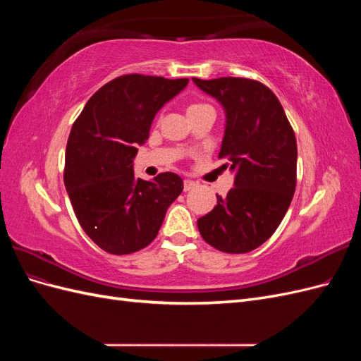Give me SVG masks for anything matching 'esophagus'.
<instances>
[{"label": "esophagus", "instance_id": "esophagus-1", "mask_svg": "<svg viewBox=\"0 0 361 361\" xmlns=\"http://www.w3.org/2000/svg\"><path fill=\"white\" fill-rule=\"evenodd\" d=\"M195 187V182H192V180H190V179H185L183 180V190L185 191H190V190H192Z\"/></svg>", "mask_w": 361, "mask_h": 361}]
</instances>
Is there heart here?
Here are the masks:
<instances>
[{"mask_svg":"<svg viewBox=\"0 0 361 361\" xmlns=\"http://www.w3.org/2000/svg\"><path fill=\"white\" fill-rule=\"evenodd\" d=\"M203 106H209V105H206V104H192V105H190L188 110H197V108H203Z\"/></svg>","mask_w":361,"mask_h":361,"instance_id":"1","label":"heart"}]
</instances>
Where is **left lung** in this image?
<instances>
[{"instance_id": "1", "label": "left lung", "mask_w": 361, "mask_h": 361, "mask_svg": "<svg viewBox=\"0 0 361 361\" xmlns=\"http://www.w3.org/2000/svg\"><path fill=\"white\" fill-rule=\"evenodd\" d=\"M221 104L226 128L218 158L235 187L197 220L204 241L224 253H248L277 231L297 185V140L285 110L267 85L248 78H192Z\"/></svg>"}]
</instances>
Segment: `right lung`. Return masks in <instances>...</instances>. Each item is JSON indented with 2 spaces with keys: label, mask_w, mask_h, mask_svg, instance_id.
Here are the masks:
<instances>
[{
  "label": "right lung",
  "mask_w": 361,
  "mask_h": 361,
  "mask_svg": "<svg viewBox=\"0 0 361 361\" xmlns=\"http://www.w3.org/2000/svg\"><path fill=\"white\" fill-rule=\"evenodd\" d=\"M188 78L130 73L106 82L75 120L66 146L64 187L92 241L111 255H130L157 238L183 182L176 173L135 178L134 158L155 114Z\"/></svg>",
  "instance_id": "add662e5"
}]
</instances>
